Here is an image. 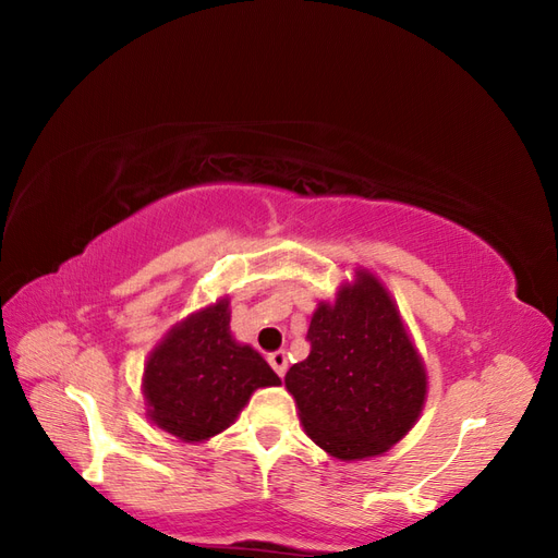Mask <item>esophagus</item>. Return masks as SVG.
Masks as SVG:
<instances>
[{"instance_id":"esophagus-1","label":"esophagus","mask_w":558,"mask_h":558,"mask_svg":"<svg viewBox=\"0 0 558 558\" xmlns=\"http://www.w3.org/2000/svg\"><path fill=\"white\" fill-rule=\"evenodd\" d=\"M267 361H269V365L275 367V373H277L279 377H283V375H286V369H289V359H286V353H283V351L269 353Z\"/></svg>"}]
</instances>
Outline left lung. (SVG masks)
<instances>
[{"instance_id":"1","label":"left lung","mask_w":558,"mask_h":558,"mask_svg":"<svg viewBox=\"0 0 558 558\" xmlns=\"http://www.w3.org/2000/svg\"><path fill=\"white\" fill-rule=\"evenodd\" d=\"M335 302H318L310 356L286 373L302 428L340 461L381 456L424 410L428 373L386 286L359 267Z\"/></svg>"}]
</instances>
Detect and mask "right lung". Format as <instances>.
Wrapping results in <instances>:
<instances>
[{
  "label": "right lung",
  "instance_id": "1",
  "mask_svg": "<svg viewBox=\"0 0 558 558\" xmlns=\"http://www.w3.org/2000/svg\"><path fill=\"white\" fill-rule=\"evenodd\" d=\"M281 379L230 332V300L202 307L167 332L144 363L146 416L181 442H205L234 424L253 391Z\"/></svg>",
  "mask_w": 558,
  "mask_h": 558
}]
</instances>
